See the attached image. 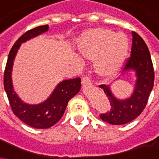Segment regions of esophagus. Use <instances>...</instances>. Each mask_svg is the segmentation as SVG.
Segmentation results:
<instances>
[{
  "mask_svg": "<svg viewBox=\"0 0 159 159\" xmlns=\"http://www.w3.org/2000/svg\"><path fill=\"white\" fill-rule=\"evenodd\" d=\"M81 83H82L83 87H89V86L91 85V81H90L89 78H88V77H84V78H82Z\"/></svg>",
  "mask_w": 159,
  "mask_h": 159,
  "instance_id": "obj_1",
  "label": "esophagus"
}]
</instances>
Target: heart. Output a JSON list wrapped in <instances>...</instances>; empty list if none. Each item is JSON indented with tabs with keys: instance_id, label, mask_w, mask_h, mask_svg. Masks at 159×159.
I'll return each instance as SVG.
<instances>
[{
	"instance_id": "1",
	"label": "heart",
	"mask_w": 159,
	"mask_h": 159,
	"mask_svg": "<svg viewBox=\"0 0 159 159\" xmlns=\"http://www.w3.org/2000/svg\"><path fill=\"white\" fill-rule=\"evenodd\" d=\"M78 48L83 57L89 60L97 57L94 65L95 73L102 79H110L120 70L127 55L128 43L122 34L95 29L83 34Z\"/></svg>"
}]
</instances>
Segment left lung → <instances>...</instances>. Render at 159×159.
Instances as JSON below:
<instances>
[{"instance_id":"1","label":"left lung","mask_w":159,"mask_h":159,"mask_svg":"<svg viewBox=\"0 0 159 159\" xmlns=\"http://www.w3.org/2000/svg\"><path fill=\"white\" fill-rule=\"evenodd\" d=\"M131 57L126 61L123 71L133 70L136 77L132 95L118 99L109 86L100 85L110 102V110L100 115L103 121L111 125H124L135 119L146 106L154 85V70L149 48L136 33L132 32Z\"/></svg>"}]
</instances>
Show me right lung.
I'll use <instances>...</instances> for the list:
<instances>
[{
  "label": "right lung",
  "instance_id": "right-lung-1",
  "mask_svg": "<svg viewBox=\"0 0 159 159\" xmlns=\"http://www.w3.org/2000/svg\"><path fill=\"white\" fill-rule=\"evenodd\" d=\"M48 31V25H46L29 30L23 34L12 47L4 71V89L13 112L24 123L38 129L48 128L57 123L64 115L68 102L80 92L81 87L80 78L64 80L58 83L45 101L38 104L26 103L16 95L12 83V69L16 53L22 43Z\"/></svg>",
  "mask_w": 159,
  "mask_h": 159
}]
</instances>
